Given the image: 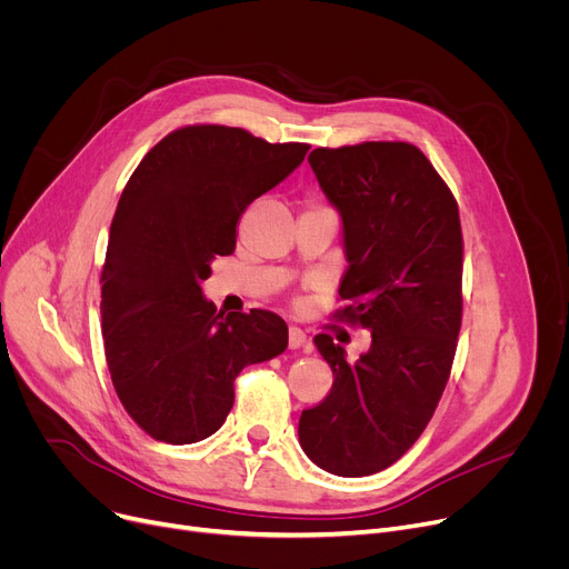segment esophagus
<instances>
[{"instance_id": "obj_1", "label": "esophagus", "mask_w": 569, "mask_h": 569, "mask_svg": "<svg viewBox=\"0 0 569 569\" xmlns=\"http://www.w3.org/2000/svg\"><path fill=\"white\" fill-rule=\"evenodd\" d=\"M307 335L300 330V327H290L288 330V346L290 350H297V348H305L307 346Z\"/></svg>"}]
</instances>
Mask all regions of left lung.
I'll use <instances>...</instances> for the list:
<instances>
[{
    "label": "left lung",
    "mask_w": 569,
    "mask_h": 569,
    "mask_svg": "<svg viewBox=\"0 0 569 569\" xmlns=\"http://www.w3.org/2000/svg\"><path fill=\"white\" fill-rule=\"evenodd\" d=\"M343 226L341 318L371 332L357 362L330 335L313 339L332 392L302 412L300 445L322 470L365 477L422 436L450 378L461 330L463 239L457 200L408 142H362L309 154Z\"/></svg>",
    "instance_id": "8db88e82"
}]
</instances>
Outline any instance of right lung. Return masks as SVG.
I'll return each instance as SVG.
<instances>
[{
  "label": "right lung",
  "instance_id": "right-lung-1",
  "mask_svg": "<svg viewBox=\"0 0 569 569\" xmlns=\"http://www.w3.org/2000/svg\"><path fill=\"white\" fill-rule=\"evenodd\" d=\"M309 144H269L200 124L149 149L117 202L101 274L114 392L149 436L191 445L221 429L244 367L288 348L272 311L223 313L202 295L230 256L244 209L305 161Z\"/></svg>",
  "mask_w": 569,
  "mask_h": 569
}]
</instances>
